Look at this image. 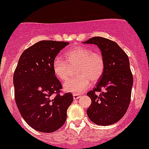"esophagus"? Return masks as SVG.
<instances>
[{
  "mask_svg": "<svg viewBox=\"0 0 149 149\" xmlns=\"http://www.w3.org/2000/svg\"><path fill=\"white\" fill-rule=\"evenodd\" d=\"M73 97H74V100H77L78 98H80L81 97V95H78V94H73Z\"/></svg>",
  "mask_w": 149,
  "mask_h": 149,
  "instance_id": "obj_1",
  "label": "esophagus"
}]
</instances>
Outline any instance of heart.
I'll list each match as a JSON object with an SVG mask.
<instances>
[{
	"mask_svg": "<svg viewBox=\"0 0 149 149\" xmlns=\"http://www.w3.org/2000/svg\"><path fill=\"white\" fill-rule=\"evenodd\" d=\"M65 60L54 59L53 70L55 75L61 81H66L72 74L71 68L77 66V77L67 81L64 89L68 93L81 94L90 85V81L96 83L104 72L105 63L103 56L86 47H76L65 54Z\"/></svg>",
	"mask_w": 149,
	"mask_h": 149,
	"instance_id": "obj_1",
	"label": "heart"
}]
</instances>
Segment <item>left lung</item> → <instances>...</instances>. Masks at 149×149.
<instances>
[{
  "instance_id": "left-lung-1",
  "label": "left lung",
  "mask_w": 149,
  "mask_h": 149,
  "mask_svg": "<svg viewBox=\"0 0 149 149\" xmlns=\"http://www.w3.org/2000/svg\"><path fill=\"white\" fill-rule=\"evenodd\" d=\"M84 43L98 46L105 63L101 78L86 94L92 101L88 117L98 125H113L124 116L131 102L134 79L128 56L116 42L106 38L96 36Z\"/></svg>"
}]
</instances>
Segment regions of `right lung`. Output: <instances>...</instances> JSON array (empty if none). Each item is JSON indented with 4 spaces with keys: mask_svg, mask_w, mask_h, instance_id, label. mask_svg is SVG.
Here are the masks:
<instances>
[{
    "mask_svg": "<svg viewBox=\"0 0 149 149\" xmlns=\"http://www.w3.org/2000/svg\"><path fill=\"white\" fill-rule=\"evenodd\" d=\"M68 44L52 40L38 42L22 53L14 72L18 110L28 125L40 132L60 129L73 101L72 93H62V84L53 70L55 57Z\"/></svg>",
    "mask_w": 149,
    "mask_h": 149,
    "instance_id": "obj_1",
    "label": "right lung"
}]
</instances>
